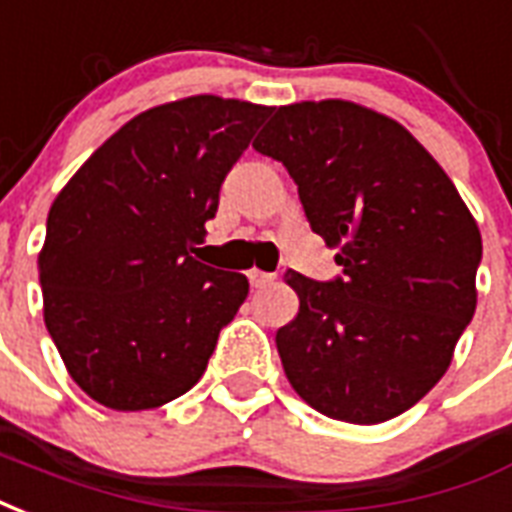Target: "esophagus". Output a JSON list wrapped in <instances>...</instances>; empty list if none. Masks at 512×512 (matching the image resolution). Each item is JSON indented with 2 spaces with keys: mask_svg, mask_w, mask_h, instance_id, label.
<instances>
[{
  "mask_svg": "<svg viewBox=\"0 0 512 512\" xmlns=\"http://www.w3.org/2000/svg\"><path fill=\"white\" fill-rule=\"evenodd\" d=\"M249 282H252V287H266L274 282V274H266V271H260V268H252V271H249Z\"/></svg>",
  "mask_w": 512,
  "mask_h": 512,
  "instance_id": "esophagus-1",
  "label": "esophagus"
}]
</instances>
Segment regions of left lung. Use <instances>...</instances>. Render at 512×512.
Listing matches in <instances>:
<instances>
[{
    "mask_svg": "<svg viewBox=\"0 0 512 512\" xmlns=\"http://www.w3.org/2000/svg\"><path fill=\"white\" fill-rule=\"evenodd\" d=\"M252 146L285 165L342 266L336 282L285 274L298 293L276 331L287 380L328 418H396L442 380L475 314L478 222L412 132L358 102L279 105Z\"/></svg>",
    "mask_w": 512,
    "mask_h": 512,
    "instance_id": "left-lung-1",
    "label": "left lung"
}]
</instances>
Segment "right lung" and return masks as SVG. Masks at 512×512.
<instances>
[{
  "label": "right lung",
  "mask_w": 512,
  "mask_h": 512,
  "mask_svg": "<svg viewBox=\"0 0 512 512\" xmlns=\"http://www.w3.org/2000/svg\"><path fill=\"white\" fill-rule=\"evenodd\" d=\"M274 108L195 94L138 113L48 211L45 328L89 399L140 412L203 377L249 282L198 257L219 187Z\"/></svg>",
  "instance_id": "obj_1"
}]
</instances>
